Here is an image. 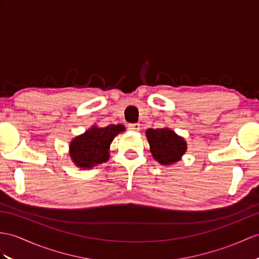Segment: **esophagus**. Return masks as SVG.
I'll use <instances>...</instances> for the list:
<instances>
[{"label": "esophagus", "mask_w": 259, "mask_h": 259, "mask_svg": "<svg viewBox=\"0 0 259 259\" xmlns=\"http://www.w3.org/2000/svg\"><path fill=\"white\" fill-rule=\"evenodd\" d=\"M128 130L132 132H138L141 130V125L140 124H130Z\"/></svg>", "instance_id": "1"}]
</instances>
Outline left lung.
<instances>
[{
  "label": "left lung",
  "mask_w": 259,
  "mask_h": 259,
  "mask_svg": "<svg viewBox=\"0 0 259 259\" xmlns=\"http://www.w3.org/2000/svg\"><path fill=\"white\" fill-rule=\"evenodd\" d=\"M150 153L160 165H174L181 160L187 151V142L175 131L168 127L148 128L145 132Z\"/></svg>",
  "instance_id": "left-lung-1"
}]
</instances>
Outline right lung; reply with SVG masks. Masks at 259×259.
<instances>
[{
  "mask_svg": "<svg viewBox=\"0 0 259 259\" xmlns=\"http://www.w3.org/2000/svg\"><path fill=\"white\" fill-rule=\"evenodd\" d=\"M125 131L122 124L99 127L93 125L69 144V156L75 167L91 169L110 158V146L115 136Z\"/></svg>",
  "mask_w": 259,
  "mask_h": 259,
  "instance_id": "obj_1",
  "label": "right lung"
}]
</instances>
